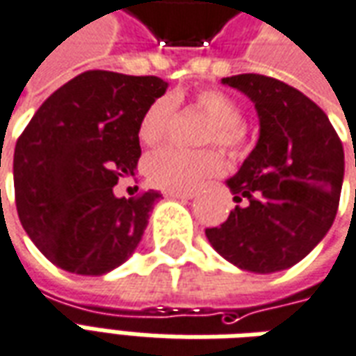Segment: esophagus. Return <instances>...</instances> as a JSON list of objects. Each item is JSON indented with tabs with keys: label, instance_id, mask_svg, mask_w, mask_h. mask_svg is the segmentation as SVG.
<instances>
[{
	"label": "esophagus",
	"instance_id": "obj_1",
	"mask_svg": "<svg viewBox=\"0 0 356 356\" xmlns=\"http://www.w3.org/2000/svg\"><path fill=\"white\" fill-rule=\"evenodd\" d=\"M163 196L165 198H179V200H191V198H195L193 193H173V191H165Z\"/></svg>",
	"mask_w": 356,
	"mask_h": 356
}]
</instances>
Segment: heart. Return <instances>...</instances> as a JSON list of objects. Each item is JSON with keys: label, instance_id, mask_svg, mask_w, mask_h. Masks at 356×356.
Wrapping results in <instances>:
<instances>
[{"label": "heart", "instance_id": "obj_1", "mask_svg": "<svg viewBox=\"0 0 356 356\" xmlns=\"http://www.w3.org/2000/svg\"><path fill=\"white\" fill-rule=\"evenodd\" d=\"M193 104L210 119L204 135V144H216L225 154L238 158L248 150V133L243 123V108L233 96L218 88H202L195 92ZM177 104L171 96H160L152 100L138 121V138L144 144L161 143L175 119ZM223 170V160L216 150H183L165 146L148 154L144 160V171L148 181L163 191L186 193L193 191L208 177Z\"/></svg>", "mask_w": 356, "mask_h": 356}]
</instances>
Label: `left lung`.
I'll return each mask as SVG.
<instances>
[{
  "label": "left lung",
  "instance_id": "1",
  "mask_svg": "<svg viewBox=\"0 0 356 356\" xmlns=\"http://www.w3.org/2000/svg\"><path fill=\"white\" fill-rule=\"evenodd\" d=\"M221 83L254 102L260 138L227 181L235 210L221 225L208 227L206 237L241 270H287L334 223L345 171L343 144L324 111L289 84L256 73Z\"/></svg>",
  "mask_w": 356,
  "mask_h": 356
}]
</instances>
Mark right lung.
Returning a JSON list of instances; mask_svg holds the SVG:
<instances>
[{
    "mask_svg": "<svg viewBox=\"0 0 356 356\" xmlns=\"http://www.w3.org/2000/svg\"><path fill=\"white\" fill-rule=\"evenodd\" d=\"M165 88L158 76L86 71L54 92L19 136V220L61 270L102 275L135 252L161 195L118 198L113 186L135 175L138 121Z\"/></svg>",
    "mask_w": 356,
    "mask_h": 356,
    "instance_id": "right-lung-1",
    "label": "right lung"
}]
</instances>
